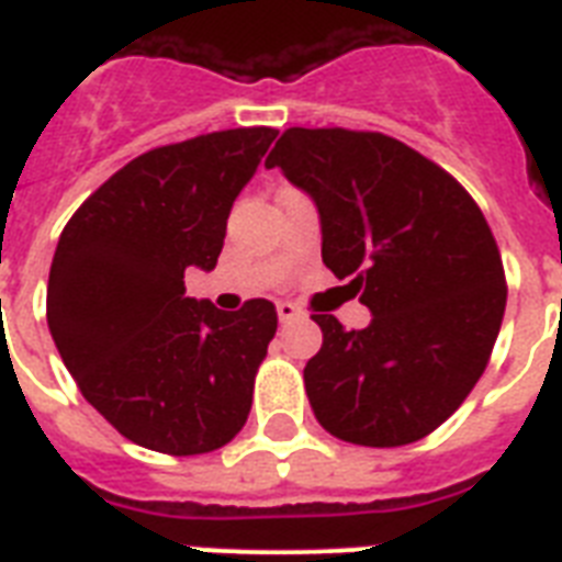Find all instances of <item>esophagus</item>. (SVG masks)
I'll return each mask as SVG.
<instances>
[{
    "mask_svg": "<svg viewBox=\"0 0 562 562\" xmlns=\"http://www.w3.org/2000/svg\"><path fill=\"white\" fill-rule=\"evenodd\" d=\"M277 315H280V324H294L303 317V312L294 303H277Z\"/></svg>",
    "mask_w": 562,
    "mask_h": 562,
    "instance_id": "34e87169",
    "label": "esophagus"
}]
</instances>
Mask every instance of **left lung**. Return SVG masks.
<instances>
[{
    "label": "left lung",
    "instance_id": "left-lung-1",
    "mask_svg": "<svg viewBox=\"0 0 562 562\" xmlns=\"http://www.w3.org/2000/svg\"><path fill=\"white\" fill-rule=\"evenodd\" d=\"M312 194L324 265L373 312L364 329L312 315L303 379L317 423L356 446L414 443L461 408L507 303L502 254L472 194L393 136L289 127L265 160Z\"/></svg>",
    "mask_w": 562,
    "mask_h": 562
}]
</instances>
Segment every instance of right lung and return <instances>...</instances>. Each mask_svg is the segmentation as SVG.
<instances>
[{"label": "right lung", "instance_id": "1", "mask_svg": "<svg viewBox=\"0 0 562 562\" xmlns=\"http://www.w3.org/2000/svg\"><path fill=\"white\" fill-rule=\"evenodd\" d=\"M273 139L236 127L139 154L60 233L48 329L83 400L136 446L206 454L247 423L277 308L256 297L221 312L187 297L183 273L215 268L233 201Z\"/></svg>", "mask_w": 562, "mask_h": 562}]
</instances>
